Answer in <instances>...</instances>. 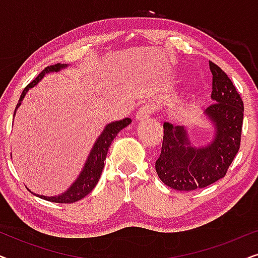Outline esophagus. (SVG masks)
<instances>
[{"label": "esophagus", "instance_id": "esophagus-1", "mask_svg": "<svg viewBox=\"0 0 258 258\" xmlns=\"http://www.w3.org/2000/svg\"><path fill=\"white\" fill-rule=\"evenodd\" d=\"M155 111V105L154 104H144L142 107L140 108V110L137 111V114L135 116V119L137 122H142V121H146L150 117L151 115L154 114Z\"/></svg>", "mask_w": 258, "mask_h": 258}]
</instances>
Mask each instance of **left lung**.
<instances>
[{
  "label": "left lung",
  "mask_w": 258,
  "mask_h": 258,
  "mask_svg": "<svg viewBox=\"0 0 258 258\" xmlns=\"http://www.w3.org/2000/svg\"><path fill=\"white\" fill-rule=\"evenodd\" d=\"M213 74V103L203 111L214 128L206 146H194L185 125L164 122V136L155 168L167 186L191 191L224 177L241 144L243 101L231 80L220 67L209 61Z\"/></svg>",
  "instance_id": "1"
}]
</instances>
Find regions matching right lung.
Wrapping results in <instances>:
<instances>
[{
	"instance_id": "right-lung-1",
	"label": "right lung",
	"mask_w": 258,
	"mask_h": 258,
	"mask_svg": "<svg viewBox=\"0 0 258 258\" xmlns=\"http://www.w3.org/2000/svg\"><path fill=\"white\" fill-rule=\"evenodd\" d=\"M67 67H68V64H61V63H57V64L49 66L45 69L42 70L40 75H38L33 82H30L23 89L19 100V103H17L15 111H14V116H15L16 110L21 105V102L23 101L24 96H26V94L28 93V90H29L30 88L36 86V84L45 76V74L58 73L61 72V70L66 69ZM130 123H132V118L126 117V118L121 119V121H115V122L109 123V124L104 126L103 132L101 133V135L97 137L96 141H95L94 146L91 148L89 153V156H88L86 163L83 165V169L80 172V175L77 176L75 182H74L64 192H62L61 195H55V196L38 195V194H34L33 191H31V194H34L35 196L40 197V199H43L45 201H49V202H54V203H74L84 199V197H86L88 194H89L91 190L96 186L98 179L101 177L102 170H103V167H104L105 157H107L108 149L109 147H110L111 142L114 141L115 137L117 136V134L121 132L123 128H125L126 125H129Z\"/></svg>"
}]
</instances>
